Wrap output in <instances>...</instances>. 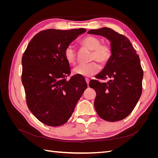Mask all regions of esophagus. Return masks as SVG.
<instances>
[{
  "instance_id": "34e87169",
  "label": "esophagus",
  "mask_w": 158,
  "mask_h": 158,
  "mask_svg": "<svg viewBox=\"0 0 158 158\" xmlns=\"http://www.w3.org/2000/svg\"><path fill=\"white\" fill-rule=\"evenodd\" d=\"M85 82H86V83H87V84L88 85H89V79L88 78H85Z\"/></svg>"
}]
</instances>
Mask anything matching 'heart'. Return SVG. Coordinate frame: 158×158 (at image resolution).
<instances>
[{"instance_id":"heart-1","label":"heart","mask_w":158,"mask_h":158,"mask_svg":"<svg viewBox=\"0 0 158 158\" xmlns=\"http://www.w3.org/2000/svg\"><path fill=\"white\" fill-rule=\"evenodd\" d=\"M82 44L92 51L90 55L91 60H95L103 64L109 61L112 55V49L107 43L102 44V41L98 37L88 36L82 41ZM66 60L69 63L74 64L76 63V49L73 45H69L64 51ZM100 70L98 64L95 62H91L88 64H80L73 69L75 74L85 77H90L96 74Z\"/></svg>"}]
</instances>
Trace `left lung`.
I'll return each mask as SVG.
<instances>
[{
	"label": "left lung",
	"instance_id": "left-lung-1",
	"mask_svg": "<svg viewBox=\"0 0 158 158\" xmlns=\"http://www.w3.org/2000/svg\"><path fill=\"white\" fill-rule=\"evenodd\" d=\"M88 33L107 38L112 49L111 58L95 76L97 80L89 84L96 92L95 109L105 121L123 120L132 111L142 94L143 70L139 55L127 37L111 28L91 30ZM107 78L110 79L107 83L98 81Z\"/></svg>",
	"mask_w": 158,
	"mask_h": 158
}]
</instances>
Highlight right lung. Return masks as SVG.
I'll list each match as a JSON object with an SVG mask.
<instances>
[{"label":"right lung","instance_id":"1","mask_svg":"<svg viewBox=\"0 0 158 158\" xmlns=\"http://www.w3.org/2000/svg\"><path fill=\"white\" fill-rule=\"evenodd\" d=\"M84 28L49 29L33 37L22 56V82L27 106L38 120L59 127L68 121L88 85L83 76L69 79V63L64 51Z\"/></svg>","mask_w":158,"mask_h":158}]
</instances>
